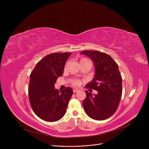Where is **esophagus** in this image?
<instances>
[{"label": "esophagus", "instance_id": "34e87169", "mask_svg": "<svg viewBox=\"0 0 149 149\" xmlns=\"http://www.w3.org/2000/svg\"><path fill=\"white\" fill-rule=\"evenodd\" d=\"M79 91V90H78V89H77V88H74V90H73V92L75 93H76V92H78V91Z\"/></svg>", "mask_w": 149, "mask_h": 149}]
</instances>
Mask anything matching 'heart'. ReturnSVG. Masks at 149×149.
Here are the masks:
<instances>
[{
    "label": "heart",
    "instance_id": "obj_1",
    "mask_svg": "<svg viewBox=\"0 0 149 149\" xmlns=\"http://www.w3.org/2000/svg\"><path fill=\"white\" fill-rule=\"evenodd\" d=\"M79 63H80V65L84 64V63H88V64L92 65V61L87 58H81L79 60ZM71 84L74 86L78 87V86H81V80H79L78 79H74L71 81Z\"/></svg>",
    "mask_w": 149,
    "mask_h": 149
}]
</instances>
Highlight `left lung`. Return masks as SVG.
Segmentation results:
<instances>
[{
  "label": "left lung",
  "instance_id": "8db88e82",
  "mask_svg": "<svg viewBox=\"0 0 149 149\" xmlns=\"http://www.w3.org/2000/svg\"><path fill=\"white\" fill-rule=\"evenodd\" d=\"M80 54L90 57L95 65V77L86 88L98 91L94 95L85 91L84 109L93 119H107L117 110L122 95V78L117 63L109 55L98 51L86 50Z\"/></svg>",
  "mask_w": 149,
  "mask_h": 149
}]
</instances>
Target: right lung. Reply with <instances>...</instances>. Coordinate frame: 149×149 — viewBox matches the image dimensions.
Returning a JSON list of instances; mask_svg holds the SVG:
<instances>
[{"label": "right lung", "mask_w": 149, "mask_h": 149, "mask_svg": "<svg viewBox=\"0 0 149 149\" xmlns=\"http://www.w3.org/2000/svg\"><path fill=\"white\" fill-rule=\"evenodd\" d=\"M71 52L52 53L39 61L30 75L29 100L35 114L42 120L54 122L65 115L73 91L67 87L61 93L54 84L63 74Z\"/></svg>", "instance_id": "obj_1"}]
</instances>
